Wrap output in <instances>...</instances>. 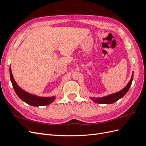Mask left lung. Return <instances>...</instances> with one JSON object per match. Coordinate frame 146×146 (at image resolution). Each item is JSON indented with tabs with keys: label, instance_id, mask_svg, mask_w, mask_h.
<instances>
[{
	"label": "left lung",
	"instance_id": "obj_1",
	"mask_svg": "<svg viewBox=\"0 0 146 146\" xmlns=\"http://www.w3.org/2000/svg\"><path fill=\"white\" fill-rule=\"evenodd\" d=\"M133 78V72L131 75V77L129 82L128 83L127 85L123 88L121 91H119L115 93L108 95L107 96L101 97V98H90V99L94 102L96 103L100 104H111L114 102H116L119 99H121L124 96L127 92L130 89V87L131 85L132 81Z\"/></svg>",
	"mask_w": 146,
	"mask_h": 146
}]
</instances>
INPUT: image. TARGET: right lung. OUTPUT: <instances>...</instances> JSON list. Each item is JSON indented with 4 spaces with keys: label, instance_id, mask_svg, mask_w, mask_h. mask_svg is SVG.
I'll list each match as a JSON object with an SVG mask.
<instances>
[{
    "label": "right lung",
    "instance_id": "add662e5",
    "mask_svg": "<svg viewBox=\"0 0 146 146\" xmlns=\"http://www.w3.org/2000/svg\"><path fill=\"white\" fill-rule=\"evenodd\" d=\"M10 75L11 82L14 90L19 98L24 102L33 107L46 106L52 103L55 100V96L52 97H39L36 95L29 93L21 88L15 82L10 67Z\"/></svg>",
    "mask_w": 146,
    "mask_h": 146
}]
</instances>
